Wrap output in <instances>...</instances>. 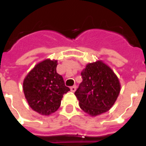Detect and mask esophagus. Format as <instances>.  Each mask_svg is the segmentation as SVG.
Returning <instances> with one entry per match:
<instances>
[{"label": "esophagus", "mask_w": 146, "mask_h": 146, "mask_svg": "<svg viewBox=\"0 0 146 146\" xmlns=\"http://www.w3.org/2000/svg\"><path fill=\"white\" fill-rule=\"evenodd\" d=\"M76 89V86H73L70 87V90L72 92H75Z\"/></svg>", "instance_id": "34e87169"}]
</instances>
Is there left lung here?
Masks as SVG:
<instances>
[{
    "label": "left lung",
    "instance_id": "left-lung-1",
    "mask_svg": "<svg viewBox=\"0 0 146 146\" xmlns=\"http://www.w3.org/2000/svg\"><path fill=\"white\" fill-rule=\"evenodd\" d=\"M81 76L82 82L75 92L80 108L92 117L109 111L120 91V82L113 71L98 60L87 64Z\"/></svg>",
    "mask_w": 146,
    "mask_h": 146
}]
</instances>
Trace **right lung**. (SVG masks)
Here are the masks:
<instances>
[{
	"label": "right lung",
	"mask_w": 146,
	"mask_h": 146,
	"mask_svg": "<svg viewBox=\"0 0 146 146\" xmlns=\"http://www.w3.org/2000/svg\"><path fill=\"white\" fill-rule=\"evenodd\" d=\"M57 60H44L28 73L23 81V92L29 106L42 115H49L59 108L64 94L70 89L57 73Z\"/></svg>",
	"instance_id": "obj_1"
}]
</instances>
